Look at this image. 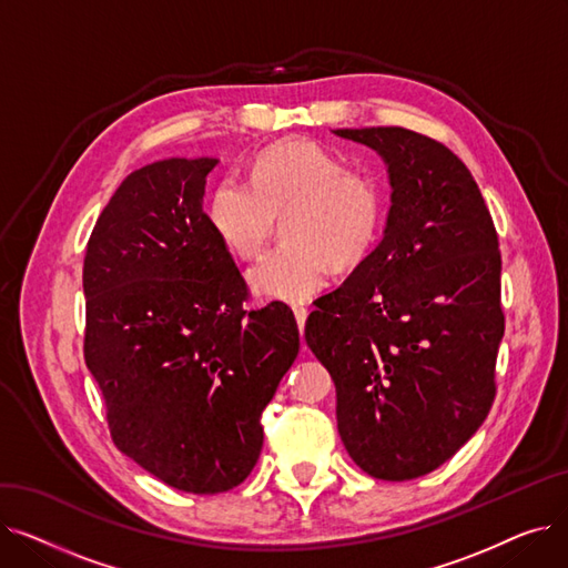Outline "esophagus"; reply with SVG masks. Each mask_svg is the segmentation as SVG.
Here are the masks:
<instances>
[{
  "label": "esophagus",
  "mask_w": 568,
  "mask_h": 568,
  "mask_svg": "<svg viewBox=\"0 0 568 568\" xmlns=\"http://www.w3.org/2000/svg\"><path fill=\"white\" fill-rule=\"evenodd\" d=\"M292 313L296 317V324H300V332L304 334V326H306V317H308V308L304 304H292Z\"/></svg>",
  "instance_id": "obj_1"
}]
</instances>
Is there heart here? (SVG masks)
<instances>
[{
  "mask_svg": "<svg viewBox=\"0 0 568 568\" xmlns=\"http://www.w3.org/2000/svg\"><path fill=\"white\" fill-rule=\"evenodd\" d=\"M386 214L379 179L347 168L341 156L308 140H285L253 161L251 186L223 182L206 219L236 257H257L283 219L285 244L248 272L262 296L300 302L322 290L332 266L347 272L373 253Z\"/></svg>",
  "mask_w": 568,
  "mask_h": 568,
  "instance_id": "heart-1",
  "label": "heart"
}]
</instances>
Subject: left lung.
<instances>
[{
	"instance_id": "8db88e82",
	"label": "left lung",
	"mask_w": 568,
	"mask_h": 568,
	"mask_svg": "<svg viewBox=\"0 0 568 568\" xmlns=\"http://www.w3.org/2000/svg\"><path fill=\"white\" fill-rule=\"evenodd\" d=\"M389 168L392 209L375 251L306 320L336 384L349 458L382 481L449 460L495 400L504 336L497 230L467 165L400 126L338 129Z\"/></svg>"
}]
</instances>
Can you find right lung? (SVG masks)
<instances>
[{
  "label": "right lung",
  "mask_w": 568,
  "mask_h": 568,
  "mask_svg": "<svg viewBox=\"0 0 568 568\" xmlns=\"http://www.w3.org/2000/svg\"><path fill=\"white\" fill-rule=\"evenodd\" d=\"M216 159L131 172L87 242L84 364L114 446L195 495L242 484L262 412L300 354L283 302L244 308L248 285L202 209Z\"/></svg>",
  "instance_id": "right-lung-1"
}]
</instances>
